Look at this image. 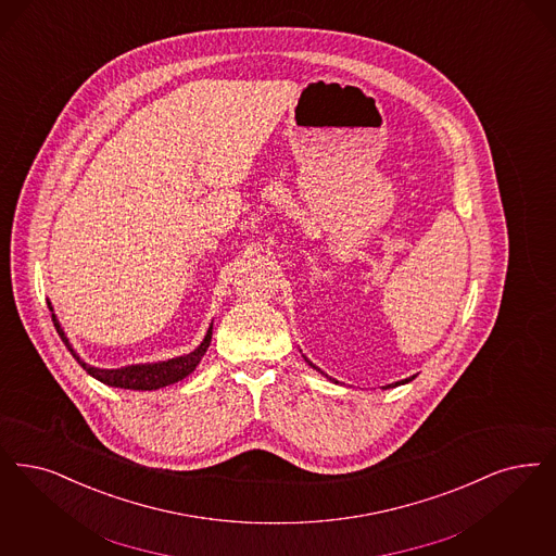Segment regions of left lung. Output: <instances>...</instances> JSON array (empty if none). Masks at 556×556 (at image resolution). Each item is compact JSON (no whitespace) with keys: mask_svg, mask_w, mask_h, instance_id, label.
I'll list each match as a JSON object with an SVG mask.
<instances>
[{"mask_svg":"<svg viewBox=\"0 0 556 556\" xmlns=\"http://www.w3.org/2000/svg\"><path fill=\"white\" fill-rule=\"evenodd\" d=\"M304 359H306V362H308V366H312V368H314V370H318V372H320V375H325V372H323V370H320V368H318V366H314V364H312V362H311V359H308V357L304 356ZM325 377H327V375H325ZM327 378H331V377H327ZM414 378H416V375H414V377L403 378V380H397V382H393V384H387V387H382V389H393V387H400V384H405V382H409V380H414ZM331 380H334V378H331ZM334 382H337V380H334Z\"/></svg>","mask_w":556,"mask_h":556,"instance_id":"left-lung-1","label":"left lung"}]
</instances>
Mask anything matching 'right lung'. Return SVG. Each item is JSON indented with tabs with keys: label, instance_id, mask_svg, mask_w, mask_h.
<instances>
[{
	"label": "right lung",
	"instance_id": "add662e5",
	"mask_svg": "<svg viewBox=\"0 0 556 556\" xmlns=\"http://www.w3.org/2000/svg\"><path fill=\"white\" fill-rule=\"evenodd\" d=\"M49 311H51V318H53V325L58 329V333L62 337V341L66 343L70 354L76 357V362L89 372L90 377L101 380L103 384H110V387H117V389H132V391H155L161 387H167V384H174L181 378L192 375L197 370V366L200 364L202 356L206 354L208 345H211V337H213V323L208 327V331L204 334L202 343L194 352L190 354H184V356L172 357V359H165V362H149V364H130V366H122V368H97V366H90L83 357L76 354V350L72 348L70 339H67L58 316L53 314V306L51 302H47Z\"/></svg>",
	"mask_w": 556,
	"mask_h": 556
}]
</instances>
